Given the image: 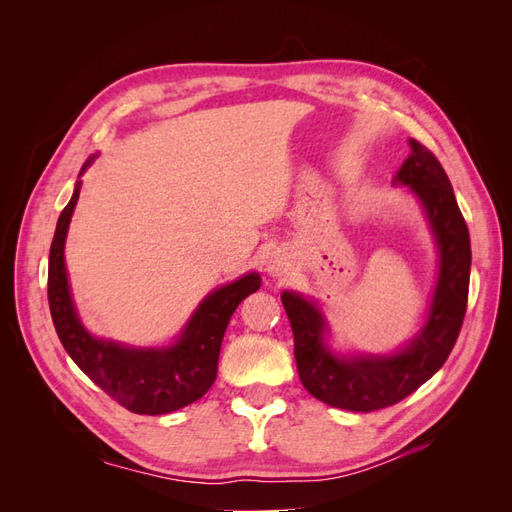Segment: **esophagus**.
Listing matches in <instances>:
<instances>
[{
  "instance_id": "esophagus-1",
  "label": "esophagus",
  "mask_w": 512,
  "mask_h": 512,
  "mask_svg": "<svg viewBox=\"0 0 512 512\" xmlns=\"http://www.w3.org/2000/svg\"><path fill=\"white\" fill-rule=\"evenodd\" d=\"M267 271H269L271 275H282V273L286 271V258H284V254H280V252H273V254H271V258H269Z\"/></svg>"
}]
</instances>
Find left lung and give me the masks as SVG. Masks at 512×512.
I'll use <instances>...</instances> for the list:
<instances>
[{
    "mask_svg": "<svg viewBox=\"0 0 512 512\" xmlns=\"http://www.w3.org/2000/svg\"><path fill=\"white\" fill-rule=\"evenodd\" d=\"M395 183L408 185L421 200L440 254L427 322L408 346L384 356H339L324 344L327 322L316 303L297 292H282L299 378L309 393L333 408L374 412L414 393L444 365L466 316L470 232L442 164L427 147L410 138V156L401 164Z\"/></svg>",
    "mask_w": 512,
    "mask_h": 512,
    "instance_id": "1",
    "label": "left lung"
}]
</instances>
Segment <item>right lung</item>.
Wrapping results in <instances>:
<instances>
[{
	"mask_svg": "<svg viewBox=\"0 0 512 512\" xmlns=\"http://www.w3.org/2000/svg\"><path fill=\"white\" fill-rule=\"evenodd\" d=\"M89 164L91 160L83 170ZM79 192L81 181L59 215L49 254V307L61 344L108 397L134 414H166L192 404L215 382L230 316L247 294L260 288V275L247 273L213 290L168 348H128L89 335L74 309L64 262L66 235Z\"/></svg>",
	"mask_w": 512,
	"mask_h": 512,
	"instance_id": "1",
	"label": "right lung"
}]
</instances>
